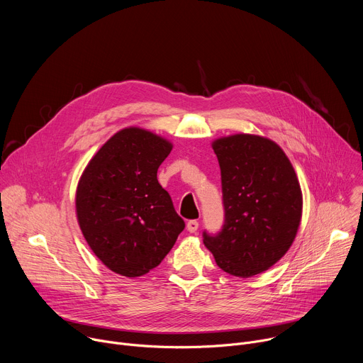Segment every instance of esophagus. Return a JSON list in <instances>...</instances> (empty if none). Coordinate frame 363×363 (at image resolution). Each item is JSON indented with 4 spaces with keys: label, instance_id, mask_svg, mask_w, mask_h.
Returning <instances> with one entry per match:
<instances>
[{
    "label": "esophagus",
    "instance_id": "34e87169",
    "mask_svg": "<svg viewBox=\"0 0 363 363\" xmlns=\"http://www.w3.org/2000/svg\"><path fill=\"white\" fill-rule=\"evenodd\" d=\"M198 221L196 220H191V221H188L186 223V230L189 231V233H195L196 230H198Z\"/></svg>",
    "mask_w": 363,
    "mask_h": 363
}]
</instances>
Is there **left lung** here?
<instances>
[{"label":"left lung","instance_id":"8db88e82","mask_svg":"<svg viewBox=\"0 0 363 363\" xmlns=\"http://www.w3.org/2000/svg\"><path fill=\"white\" fill-rule=\"evenodd\" d=\"M223 184L221 233H203L217 266L235 277L273 267L291 247L303 211L301 188L284 150L272 139L235 133L213 142Z\"/></svg>","mask_w":363,"mask_h":363}]
</instances>
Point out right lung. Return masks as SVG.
I'll use <instances>...</instances> for the list:
<instances>
[{
    "instance_id": "obj_1",
    "label": "right lung",
    "mask_w": 363,
    "mask_h": 363,
    "mask_svg": "<svg viewBox=\"0 0 363 363\" xmlns=\"http://www.w3.org/2000/svg\"><path fill=\"white\" fill-rule=\"evenodd\" d=\"M171 150L168 139L129 126L96 152L79 179L77 223L116 274L133 279L160 266L185 227L157 178Z\"/></svg>"
}]
</instances>
